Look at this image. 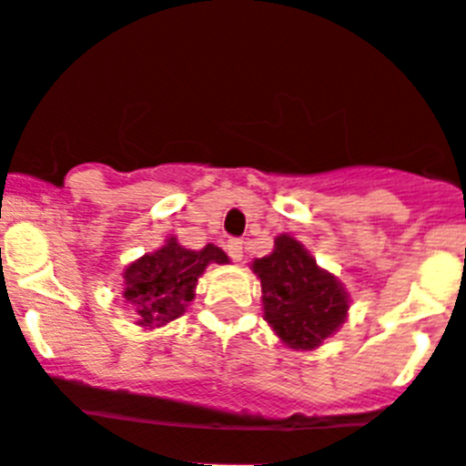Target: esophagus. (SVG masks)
Returning <instances> with one entry per match:
<instances>
[{
    "label": "esophagus",
    "instance_id": "obj_1",
    "mask_svg": "<svg viewBox=\"0 0 466 466\" xmlns=\"http://www.w3.org/2000/svg\"><path fill=\"white\" fill-rule=\"evenodd\" d=\"M228 253L234 262H241L243 259V243L238 238H229L228 241Z\"/></svg>",
    "mask_w": 466,
    "mask_h": 466
}]
</instances>
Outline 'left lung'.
Wrapping results in <instances>:
<instances>
[{"instance_id": "8db88e82", "label": "left lung", "mask_w": 466, "mask_h": 466, "mask_svg": "<svg viewBox=\"0 0 466 466\" xmlns=\"http://www.w3.org/2000/svg\"><path fill=\"white\" fill-rule=\"evenodd\" d=\"M250 269L262 285L264 320L292 350H316L346 322L350 295L343 283L290 234H279L274 250Z\"/></svg>"}]
</instances>
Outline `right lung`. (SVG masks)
Returning <instances> with one entry per match:
<instances>
[{"mask_svg": "<svg viewBox=\"0 0 466 466\" xmlns=\"http://www.w3.org/2000/svg\"><path fill=\"white\" fill-rule=\"evenodd\" d=\"M213 262L229 264V258L213 243L192 250L181 246L176 237L129 262L123 269V299L137 318L134 325L155 329L181 318L195 299L197 280Z\"/></svg>", "mask_w": 466, "mask_h": 466, "instance_id": "right-lung-1", "label": "right lung"}]
</instances>
